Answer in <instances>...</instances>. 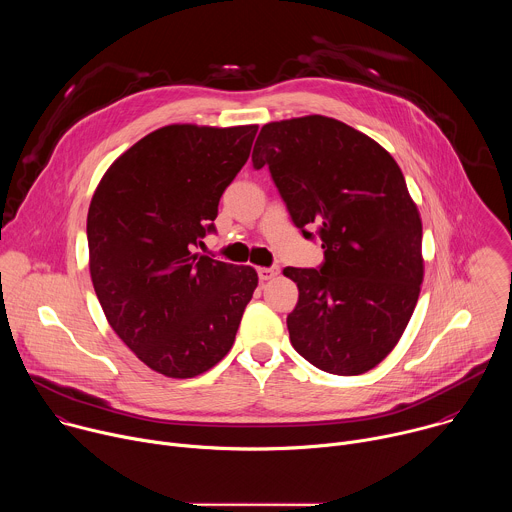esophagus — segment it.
<instances>
[{
  "label": "esophagus",
  "instance_id": "34e87169",
  "mask_svg": "<svg viewBox=\"0 0 512 512\" xmlns=\"http://www.w3.org/2000/svg\"><path fill=\"white\" fill-rule=\"evenodd\" d=\"M257 273H259L261 281H267V279H271V277H275L279 273V267L277 265H273V267H259Z\"/></svg>",
  "mask_w": 512,
  "mask_h": 512
}]
</instances>
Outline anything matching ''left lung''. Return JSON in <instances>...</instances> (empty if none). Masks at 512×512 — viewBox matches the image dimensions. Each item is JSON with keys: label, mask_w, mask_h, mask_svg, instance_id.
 I'll return each mask as SVG.
<instances>
[{"label": "left lung", "mask_w": 512, "mask_h": 512, "mask_svg": "<svg viewBox=\"0 0 512 512\" xmlns=\"http://www.w3.org/2000/svg\"><path fill=\"white\" fill-rule=\"evenodd\" d=\"M253 166H269L291 221L324 263L285 267L298 283L289 340L332 375H362L395 348L423 281L421 218L393 156L354 127L324 115L261 127Z\"/></svg>", "instance_id": "1"}]
</instances>
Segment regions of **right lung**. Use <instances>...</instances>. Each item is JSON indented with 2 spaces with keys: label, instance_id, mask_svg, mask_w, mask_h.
<instances>
[{
  "label": "right lung",
  "instance_id": "add662e5",
  "mask_svg": "<svg viewBox=\"0 0 512 512\" xmlns=\"http://www.w3.org/2000/svg\"><path fill=\"white\" fill-rule=\"evenodd\" d=\"M257 125H166L101 178L87 216L89 269L115 334L160 375L192 379L231 350L257 271L194 253L214 233Z\"/></svg>",
  "mask_w": 512,
  "mask_h": 512
}]
</instances>
